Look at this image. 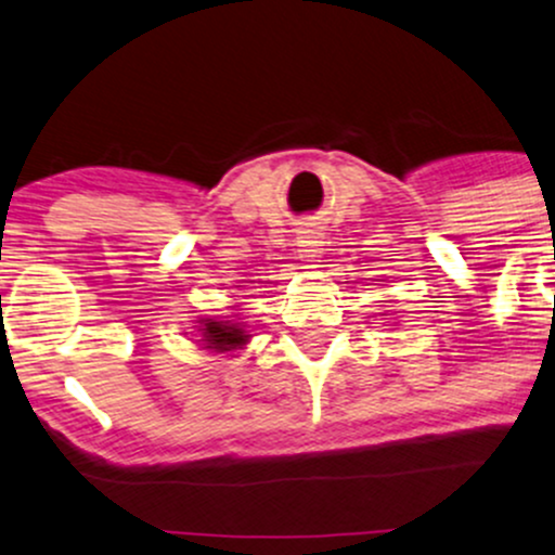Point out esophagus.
Returning <instances> with one entry per match:
<instances>
[{
  "label": "esophagus",
  "mask_w": 555,
  "mask_h": 555,
  "mask_svg": "<svg viewBox=\"0 0 555 555\" xmlns=\"http://www.w3.org/2000/svg\"><path fill=\"white\" fill-rule=\"evenodd\" d=\"M295 245H297L299 258L308 260V263H313V260L321 258V253H323V234L313 227H305L297 232Z\"/></svg>",
  "instance_id": "1"
}]
</instances>
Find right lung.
<instances>
[{
    "label": "right lung",
    "mask_w": 555,
    "mask_h": 555,
    "mask_svg": "<svg viewBox=\"0 0 555 555\" xmlns=\"http://www.w3.org/2000/svg\"><path fill=\"white\" fill-rule=\"evenodd\" d=\"M197 331H201L203 349H211L219 354H234L250 341V331L242 323L229 321V318H201L197 321Z\"/></svg>",
    "instance_id": "add662e5"
}]
</instances>
